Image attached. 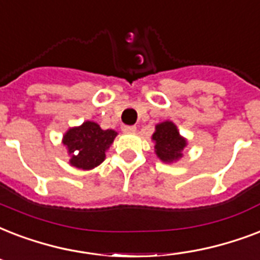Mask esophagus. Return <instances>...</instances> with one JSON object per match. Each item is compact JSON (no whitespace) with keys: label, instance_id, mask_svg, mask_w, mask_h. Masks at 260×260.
<instances>
[{"label":"esophagus","instance_id":"obj_1","mask_svg":"<svg viewBox=\"0 0 260 260\" xmlns=\"http://www.w3.org/2000/svg\"><path fill=\"white\" fill-rule=\"evenodd\" d=\"M136 130V126H122V132L123 133H134Z\"/></svg>","mask_w":260,"mask_h":260}]
</instances>
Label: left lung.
Masks as SVG:
<instances>
[{"mask_svg": "<svg viewBox=\"0 0 260 260\" xmlns=\"http://www.w3.org/2000/svg\"><path fill=\"white\" fill-rule=\"evenodd\" d=\"M152 140L154 142V152L162 162L178 161L183 156L187 141L179 134L176 124L171 120H166L156 124V132L153 133Z\"/></svg>", "mask_w": 260, "mask_h": 260, "instance_id": "left-lung-1", "label": "left lung"}]
</instances>
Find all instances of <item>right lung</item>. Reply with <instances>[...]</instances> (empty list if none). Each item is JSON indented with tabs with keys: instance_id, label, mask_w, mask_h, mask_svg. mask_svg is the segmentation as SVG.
<instances>
[{
	"instance_id": "1",
	"label": "right lung",
	"mask_w": 260,
	"mask_h": 260,
	"mask_svg": "<svg viewBox=\"0 0 260 260\" xmlns=\"http://www.w3.org/2000/svg\"><path fill=\"white\" fill-rule=\"evenodd\" d=\"M115 130H103L98 123L86 120L81 126L69 128L62 144L68 148L70 166L89 171L100 166L106 158V150L115 140Z\"/></svg>"
}]
</instances>
